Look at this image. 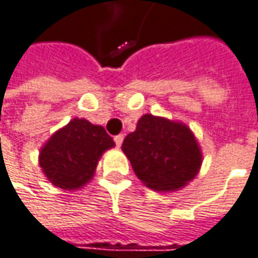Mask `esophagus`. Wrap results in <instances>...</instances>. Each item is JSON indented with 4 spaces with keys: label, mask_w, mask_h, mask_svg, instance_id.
<instances>
[{
    "label": "esophagus",
    "mask_w": 258,
    "mask_h": 258,
    "mask_svg": "<svg viewBox=\"0 0 258 258\" xmlns=\"http://www.w3.org/2000/svg\"><path fill=\"white\" fill-rule=\"evenodd\" d=\"M114 142H116L117 147H120L121 142H123V135H116V137H114Z\"/></svg>",
    "instance_id": "esophagus-1"
}]
</instances>
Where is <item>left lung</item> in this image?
Masks as SVG:
<instances>
[{
    "mask_svg": "<svg viewBox=\"0 0 258 258\" xmlns=\"http://www.w3.org/2000/svg\"><path fill=\"white\" fill-rule=\"evenodd\" d=\"M121 150L137 176L156 191L182 188L198 173L203 160L189 127L151 114L139 119Z\"/></svg>",
    "mask_w": 258,
    "mask_h": 258,
    "instance_id": "8db88e82",
    "label": "left lung"
}]
</instances>
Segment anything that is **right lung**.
Wrapping results in <instances>:
<instances>
[{
	"instance_id": "add662e5",
	"label": "right lung",
	"mask_w": 258,
	"mask_h": 258,
	"mask_svg": "<svg viewBox=\"0 0 258 258\" xmlns=\"http://www.w3.org/2000/svg\"><path fill=\"white\" fill-rule=\"evenodd\" d=\"M114 147L102 126L73 119L41 150L39 164L48 180L61 189H76L92 177L101 154Z\"/></svg>"
}]
</instances>
